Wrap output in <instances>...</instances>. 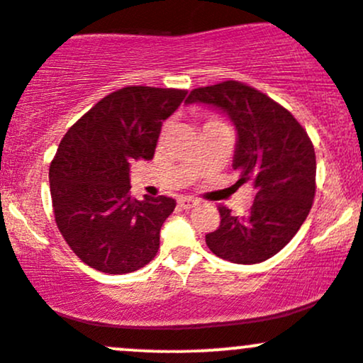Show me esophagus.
Instances as JSON below:
<instances>
[{"instance_id": "34e87169", "label": "esophagus", "mask_w": 363, "mask_h": 363, "mask_svg": "<svg viewBox=\"0 0 363 363\" xmlns=\"http://www.w3.org/2000/svg\"><path fill=\"white\" fill-rule=\"evenodd\" d=\"M199 204L197 199H192V197H180L178 199V206L183 209H190V208H196Z\"/></svg>"}]
</instances>
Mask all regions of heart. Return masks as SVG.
<instances>
[{
  "label": "heart",
  "instance_id": "b5f03b06",
  "mask_svg": "<svg viewBox=\"0 0 363 363\" xmlns=\"http://www.w3.org/2000/svg\"><path fill=\"white\" fill-rule=\"evenodd\" d=\"M216 123H220V121L214 119V118H208V119H206V124H204V126H208V124H216Z\"/></svg>",
  "mask_w": 363,
  "mask_h": 363
}]
</instances>
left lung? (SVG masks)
Segmentation results:
<instances>
[{"label":"left lung","mask_w":363,"mask_h":363,"mask_svg":"<svg viewBox=\"0 0 363 363\" xmlns=\"http://www.w3.org/2000/svg\"><path fill=\"white\" fill-rule=\"evenodd\" d=\"M185 102L227 112L237 130L235 186L249 183L256 192L245 216L220 206V227L206 244L232 263L272 258L298 233L313 204L317 161L310 136L287 108L239 81L196 88Z\"/></svg>","instance_id":"8db88e82"}]
</instances>
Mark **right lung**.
Instances as JSON below:
<instances>
[{
  "label": "right lung",
  "mask_w": 363,
  "mask_h": 363,
  "mask_svg": "<svg viewBox=\"0 0 363 363\" xmlns=\"http://www.w3.org/2000/svg\"><path fill=\"white\" fill-rule=\"evenodd\" d=\"M185 89L126 86L69 128L50 164L53 214L74 255L104 274H130L154 259L177 201L131 196L130 164L154 157L162 121Z\"/></svg>",
  "instance_id": "obj_1"
}]
</instances>
